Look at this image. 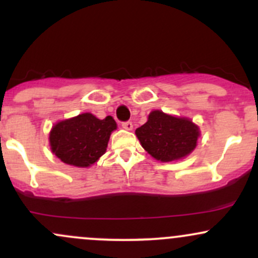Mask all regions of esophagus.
<instances>
[{"label":"esophagus","instance_id":"1","mask_svg":"<svg viewBox=\"0 0 258 258\" xmlns=\"http://www.w3.org/2000/svg\"><path fill=\"white\" fill-rule=\"evenodd\" d=\"M121 126H123L125 130H132L133 129V123L132 121H123L121 123Z\"/></svg>","mask_w":258,"mask_h":258}]
</instances>
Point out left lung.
<instances>
[{"mask_svg":"<svg viewBox=\"0 0 258 258\" xmlns=\"http://www.w3.org/2000/svg\"><path fill=\"white\" fill-rule=\"evenodd\" d=\"M141 146L162 162L187 156L195 150L199 130L187 118H177L154 110L148 121L135 130Z\"/></svg>","mask_w":258,"mask_h":258,"instance_id":"8db88e82","label":"left lung"}]
</instances>
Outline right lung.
<instances>
[{
  "mask_svg": "<svg viewBox=\"0 0 258 258\" xmlns=\"http://www.w3.org/2000/svg\"><path fill=\"white\" fill-rule=\"evenodd\" d=\"M117 128L112 117L98 119L91 113L60 121L50 132L51 150L62 162L88 167L106 152L110 133Z\"/></svg>",
  "mask_w": 258,
  "mask_h": 258,
  "instance_id": "obj_1",
  "label": "right lung"
}]
</instances>
